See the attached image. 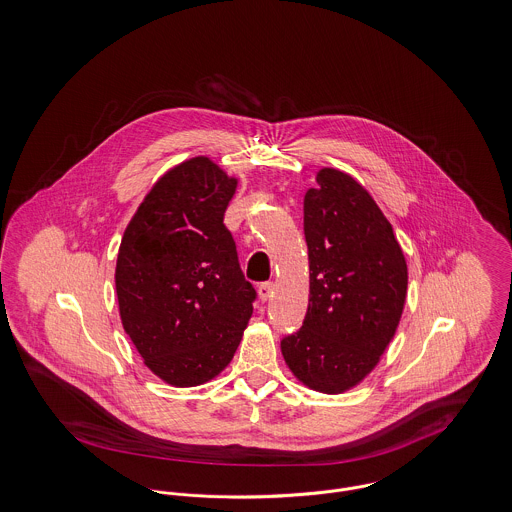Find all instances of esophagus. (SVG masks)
<instances>
[{"label":"esophagus","instance_id":"34e87169","mask_svg":"<svg viewBox=\"0 0 512 512\" xmlns=\"http://www.w3.org/2000/svg\"><path fill=\"white\" fill-rule=\"evenodd\" d=\"M273 290H275V284L273 283L259 284L257 292H259V298H261V302H267V300L273 296Z\"/></svg>","mask_w":512,"mask_h":512}]
</instances>
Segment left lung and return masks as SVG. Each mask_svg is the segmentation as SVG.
Here are the masks:
<instances>
[{
  "instance_id": "left-lung-1",
  "label": "left lung",
  "mask_w": 512,
  "mask_h": 512,
  "mask_svg": "<svg viewBox=\"0 0 512 512\" xmlns=\"http://www.w3.org/2000/svg\"><path fill=\"white\" fill-rule=\"evenodd\" d=\"M304 196L308 312L281 341L284 363L308 389L357 387L397 334L408 269L391 222L347 172L324 167Z\"/></svg>"
}]
</instances>
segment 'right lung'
<instances>
[{
  "mask_svg": "<svg viewBox=\"0 0 512 512\" xmlns=\"http://www.w3.org/2000/svg\"><path fill=\"white\" fill-rule=\"evenodd\" d=\"M237 188L208 157L165 172L121 237L115 292L125 334L172 387L216 379L253 314L224 214Z\"/></svg>",
  "mask_w": 512,
  "mask_h": 512,
  "instance_id": "obj_1",
  "label": "right lung"
}]
</instances>
